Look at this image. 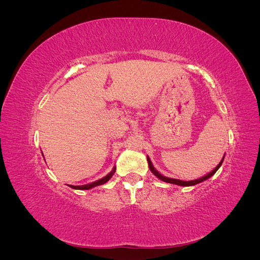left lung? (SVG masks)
Returning a JSON list of instances; mask_svg holds the SVG:
<instances>
[{
	"instance_id": "8db88e82",
	"label": "left lung",
	"mask_w": 260,
	"mask_h": 260,
	"mask_svg": "<svg viewBox=\"0 0 260 260\" xmlns=\"http://www.w3.org/2000/svg\"><path fill=\"white\" fill-rule=\"evenodd\" d=\"M223 158H224V156H223ZM223 158L221 159V161H220V162L218 164V166H217L214 170L210 171L208 175H206L205 177H202L201 179H196V180H192V181H181V180H178V179H171V178L165 177V176L160 175L159 172L157 171V170L153 167L152 161H151V159L148 158V157H147V161H148V167H149V170H151L157 178L160 179L161 181H164V182L172 183V184H177V185H181V186H190V185H195V184H198V183H201V182H203V181H205V180H207L208 178H210L211 176H214V175L216 174V171H217V170L220 168V166H221V165H222Z\"/></svg>"
}]
</instances>
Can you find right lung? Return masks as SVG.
Instances as JSON below:
<instances>
[{
  "mask_svg": "<svg viewBox=\"0 0 260 260\" xmlns=\"http://www.w3.org/2000/svg\"><path fill=\"white\" fill-rule=\"evenodd\" d=\"M114 174H115V168L112 170V172H109V174H108L107 176H105L104 178H102V179L95 181V182H92V183L85 184V185H81V186H76V185H69V186L73 187V188H76V190H89V188H92V187H94V186H98V185L106 183L107 181L113 177Z\"/></svg>",
  "mask_w": 260,
  "mask_h": 260,
  "instance_id": "1",
  "label": "right lung"
}]
</instances>
